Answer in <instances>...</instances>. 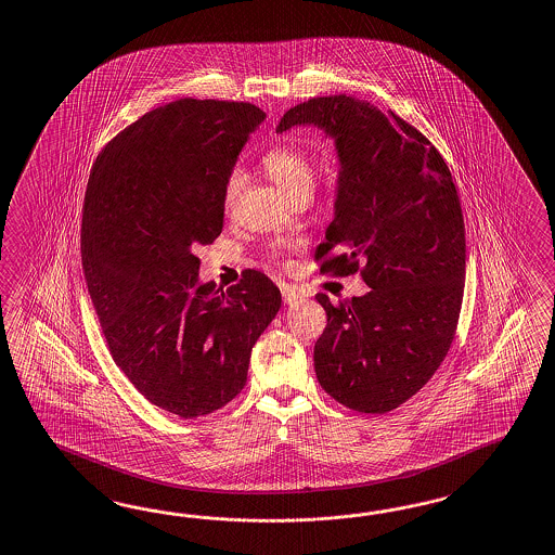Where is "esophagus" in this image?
Wrapping results in <instances>:
<instances>
[{
  "label": "esophagus",
  "instance_id": "esophagus-1",
  "mask_svg": "<svg viewBox=\"0 0 555 555\" xmlns=\"http://www.w3.org/2000/svg\"><path fill=\"white\" fill-rule=\"evenodd\" d=\"M282 296H284V301L287 306H294V304H298V301L306 298V294L296 285H284L282 287Z\"/></svg>",
  "mask_w": 555,
  "mask_h": 555
}]
</instances>
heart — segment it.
<instances>
[{"label": "heart", "mask_w": 555, "mask_h": 555, "mask_svg": "<svg viewBox=\"0 0 555 555\" xmlns=\"http://www.w3.org/2000/svg\"><path fill=\"white\" fill-rule=\"evenodd\" d=\"M263 169L270 175L271 181L287 193L292 199L301 195H312L315 185V165L310 153L296 144H278L263 155ZM243 172L231 171L223 186V205L231 209L240 197L243 186Z\"/></svg>", "instance_id": "obj_1"}]
</instances>
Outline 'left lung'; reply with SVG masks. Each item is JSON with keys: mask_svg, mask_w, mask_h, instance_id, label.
<instances>
[{"mask_svg": "<svg viewBox=\"0 0 555 555\" xmlns=\"http://www.w3.org/2000/svg\"><path fill=\"white\" fill-rule=\"evenodd\" d=\"M322 128L340 160L322 271L370 287L332 304L313 346L318 383L344 406L384 414L414 397L455 338L465 287V223L451 171L423 132L346 94L289 108L278 132Z\"/></svg>", "mask_w": 555, "mask_h": 555, "instance_id": "1", "label": "left lung"}]
</instances>
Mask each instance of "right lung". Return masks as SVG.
<instances>
[{
    "mask_svg": "<svg viewBox=\"0 0 555 555\" xmlns=\"http://www.w3.org/2000/svg\"><path fill=\"white\" fill-rule=\"evenodd\" d=\"M263 118L249 102L175 100L118 132L86 186L82 270L108 350L149 402L181 418L242 392L282 306L259 271L225 292L201 284L195 256L223 229V186Z\"/></svg>",
    "mask_w": 555,
    "mask_h": 555,
    "instance_id": "add662e5",
    "label": "right lung"
}]
</instances>
